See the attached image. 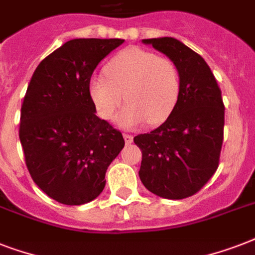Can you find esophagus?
Wrapping results in <instances>:
<instances>
[{"label":"esophagus","instance_id":"1","mask_svg":"<svg viewBox=\"0 0 255 255\" xmlns=\"http://www.w3.org/2000/svg\"><path fill=\"white\" fill-rule=\"evenodd\" d=\"M124 141H126V144H131L132 140H133V137H132L131 135H124Z\"/></svg>","mask_w":255,"mask_h":255}]
</instances>
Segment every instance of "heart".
<instances>
[{
  "mask_svg": "<svg viewBox=\"0 0 255 255\" xmlns=\"http://www.w3.org/2000/svg\"><path fill=\"white\" fill-rule=\"evenodd\" d=\"M88 92L102 119L115 116L124 102L116 124L124 129L157 126L168 119L180 94V74L168 58L128 47L116 54L104 67V77L92 78Z\"/></svg>",
  "mask_w": 255,
  "mask_h": 255,
  "instance_id": "1",
  "label": "heart"
}]
</instances>
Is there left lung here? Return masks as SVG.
Instances as JSON below:
<instances>
[{
  "instance_id": "obj_1",
  "label": "left lung",
  "mask_w": 255,
  "mask_h": 255,
  "mask_svg": "<svg viewBox=\"0 0 255 255\" xmlns=\"http://www.w3.org/2000/svg\"><path fill=\"white\" fill-rule=\"evenodd\" d=\"M141 42L176 65L180 94L160 127L133 137L143 153L139 177L156 196L181 200L201 189L218 168L225 123L221 90L204 58L178 39Z\"/></svg>"
}]
</instances>
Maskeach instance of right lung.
<instances>
[{
  "mask_svg": "<svg viewBox=\"0 0 255 255\" xmlns=\"http://www.w3.org/2000/svg\"><path fill=\"white\" fill-rule=\"evenodd\" d=\"M123 42H66L38 65L23 98L19 140L27 169L39 189L65 205L95 200L124 147L122 133L95 115L88 92L96 66Z\"/></svg>",
  "mask_w": 255,
  "mask_h": 255,
  "instance_id": "right-lung-1",
  "label": "right lung"
}]
</instances>
